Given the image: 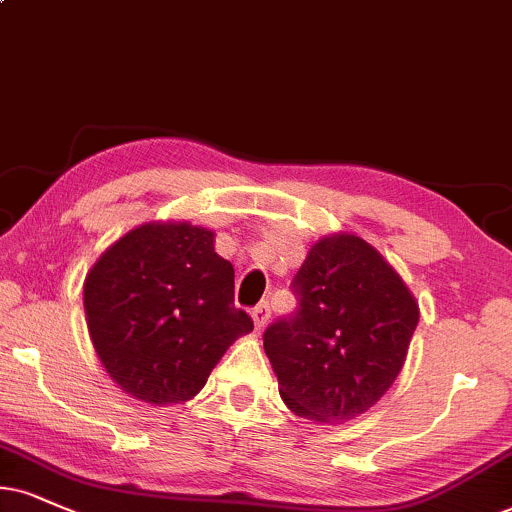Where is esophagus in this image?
Listing matches in <instances>:
<instances>
[{
    "instance_id": "1",
    "label": "esophagus",
    "mask_w": 512,
    "mask_h": 512,
    "mask_svg": "<svg viewBox=\"0 0 512 512\" xmlns=\"http://www.w3.org/2000/svg\"><path fill=\"white\" fill-rule=\"evenodd\" d=\"M269 316H271L269 302H260V304H257L255 309H252V321H255V326H257V328H262L264 323L269 321Z\"/></svg>"
}]
</instances>
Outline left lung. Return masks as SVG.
Masks as SVG:
<instances>
[{
  "label": "left lung",
  "instance_id": "left-lung-1",
  "mask_svg": "<svg viewBox=\"0 0 512 512\" xmlns=\"http://www.w3.org/2000/svg\"><path fill=\"white\" fill-rule=\"evenodd\" d=\"M290 288L297 309L264 331L278 392L297 416L345 423L397 380L418 302L378 250L349 234L312 245Z\"/></svg>",
  "mask_w": 512,
  "mask_h": 512
}]
</instances>
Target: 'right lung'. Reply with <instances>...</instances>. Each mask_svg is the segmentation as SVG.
Listing matches in <instances>:
<instances>
[{"label": "right lung", "instance_id": "add662e5", "mask_svg": "<svg viewBox=\"0 0 512 512\" xmlns=\"http://www.w3.org/2000/svg\"><path fill=\"white\" fill-rule=\"evenodd\" d=\"M203 226L144 224L111 245L84 281V312L103 368L132 397L179 404L200 392L238 335L234 267Z\"/></svg>", "mask_w": 512, "mask_h": 512}]
</instances>
